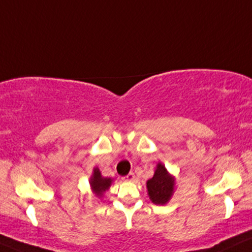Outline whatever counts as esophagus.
Returning <instances> with one entry per match:
<instances>
[{
    "mask_svg": "<svg viewBox=\"0 0 252 252\" xmlns=\"http://www.w3.org/2000/svg\"><path fill=\"white\" fill-rule=\"evenodd\" d=\"M134 179H135V175H134V173L133 172H131L129 174H127L126 176H124V180H125V181H134Z\"/></svg>",
    "mask_w": 252,
    "mask_h": 252,
    "instance_id": "esophagus-1",
    "label": "esophagus"
}]
</instances>
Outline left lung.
I'll return each instance as SVG.
<instances>
[{
    "instance_id": "left-lung-1",
    "label": "left lung",
    "mask_w": 252,
    "mask_h": 252,
    "mask_svg": "<svg viewBox=\"0 0 252 252\" xmlns=\"http://www.w3.org/2000/svg\"><path fill=\"white\" fill-rule=\"evenodd\" d=\"M174 187L175 179L167 172L166 167L159 162L153 178L147 181V191L151 201L155 204H166L172 197Z\"/></svg>"
}]
</instances>
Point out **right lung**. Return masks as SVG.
Here are the masks:
<instances>
[{
    "label": "right lung",
    "instance_id": "right-lung-1",
    "mask_svg": "<svg viewBox=\"0 0 252 252\" xmlns=\"http://www.w3.org/2000/svg\"><path fill=\"white\" fill-rule=\"evenodd\" d=\"M112 180L111 178H102L100 170H99L97 167L93 169V174L90 179V185H91V189L97 195L98 197H101L104 195V192L110 188V186L112 185Z\"/></svg>",
    "mask_w": 252,
    "mask_h": 252
}]
</instances>
